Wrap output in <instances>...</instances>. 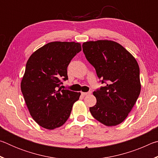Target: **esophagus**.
<instances>
[{
    "label": "esophagus",
    "instance_id": "obj_1",
    "mask_svg": "<svg viewBox=\"0 0 158 158\" xmlns=\"http://www.w3.org/2000/svg\"><path fill=\"white\" fill-rule=\"evenodd\" d=\"M90 94H91V92H87V93H84V92H82L81 93V95H84V96H85V95H90Z\"/></svg>",
    "mask_w": 158,
    "mask_h": 158
}]
</instances>
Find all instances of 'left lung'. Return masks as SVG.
Masks as SVG:
<instances>
[{"label": "left lung", "mask_w": 158, "mask_h": 158, "mask_svg": "<svg viewBox=\"0 0 158 158\" xmlns=\"http://www.w3.org/2000/svg\"><path fill=\"white\" fill-rule=\"evenodd\" d=\"M82 48L102 84L105 83V86L93 92L97 102L90 107V113L106 126L121 123L140 94L139 67L137 60L114 41H89L84 42Z\"/></svg>", "instance_id": "obj_1"}]
</instances>
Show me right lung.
Here are the masks:
<instances>
[{
    "mask_svg": "<svg viewBox=\"0 0 158 158\" xmlns=\"http://www.w3.org/2000/svg\"><path fill=\"white\" fill-rule=\"evenodd\" d=\"M81 50L74 42H52L36 50L26 63L21 90L31 116L37 124L53 130L65 123L80 93L61 89L68 79L67 68Z\"/></svg>",
    "mask_w": 158,
    "mask_h": 158,
    "instance_id": "obj_1",
    "label": "right lung"
}]
</instances>
